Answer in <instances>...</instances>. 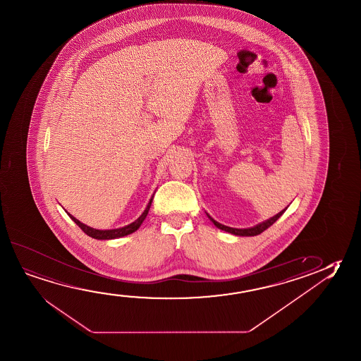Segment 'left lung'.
Returning <instances> with one entry per match:
<instances>
[{
  "label": "left lung",
  "mask_w": 361,
  "mask_h": 361,
  "mask_svg": "<svg viewBox=\"0 0 361 361\" xmlns=\"http://www.w3.org/2000/svg\"><path fill=\"white\" fill-rule=\"evenodd\" d=\"M286 209H288V207H286ZM286 209H283V211H280V212L276 214L275 216L270 217V219L267 220V221L261 222V224L256 225L254 228H228V226H225V225H222L220 222L215 221V220H214L209 214H206V215H207V217L210 219L211 221L214 222V225H215L216 228H220V230H224V231H226V233H233V235H236V236H256V235H259V233H262V231H265L267 228H270L272 224L276 221L279 217L283 215V212L286 211Z\"/></svg>",
  "instance_id": "left-lung-1"
}]
</instances>
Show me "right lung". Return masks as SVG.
Segmentation results:
<instances>
[{"label": "right lung", "mask_w": 361, "mask_h": 361, "mask_svg": "<svg viewBox=\"0 0 361 361\" xmlns=\"http://www.w3.org/2000/svg\"><path fill=\"white\" fill-rule=\"evenodd\" d=\"M152 199H154V196L151 197L150 201H149V204L146 206V209H145L144 212L141 214V216L137 219V220H135V221L131 222L130 225L128 226H123V228H112V230H97V228H92L87 226V225H85L81 221H78L76 217H73L71 214H68L67 212V215L73 219V221L78 225V228L82 230L83 233H86V235H89L91 236L92 239L97 240H111V239H117V238H122V236H126V235H130V233H135L137 228L141 226V224L144 222L145 219L147 216V214H149V210H150L151 202H152Z\"/></svg>", "instance_id": "1"}]
</instances>
